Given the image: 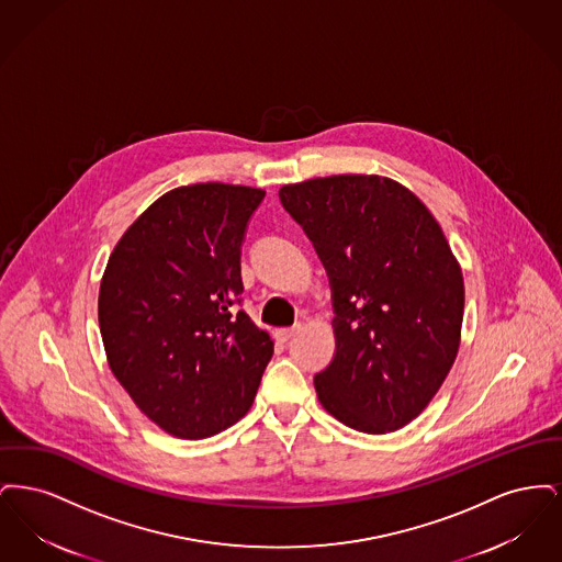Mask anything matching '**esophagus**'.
Returning <instances> with one entry per match:
<instances>
[{
    "label": "esophagus",
    "instance_id": "1",
    "mask_svg": "<svg viewBox=\"0 0 562 562\" xmlns=\"http://www.w3.org/2000/svg\"><path fill=\"white\" fill-rule=\"evenodd\" d=\"M301 330V326L296 324V326H291V328H278L276 330V339L280 341V344H286L289 339H293L294 335Z\"/></svg>",
    "mask_w": 562,
    "mask_h": 562
}]
</instances>
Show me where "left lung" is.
I'll return each mask as SVG.
<instances>
[{
	"label": "left lung",
	"instance_id": "obj_1",
	"mask_svg": "<svg viewBox=\"0 0 562 562\" xmlns=\"http://www.w3.org/2000/svg\"><path fill=\"white\" fill-rule=\"evenodd\" d=\"M328 273L337 351L314 376L344 426L387 434L428 406L453 367L463 276L428 206L379 175H333L280 188Z\"/></svg>",
	"mask_w": 562,
	"mask_h": 562
}]
</instances>
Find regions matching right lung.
<instances>
[{
    "instance_id": "obj_1",
    "label": "right lung",
    "mask_w": 562,
    "mask_h": 562,
    "mask_svg": "<svg viewBox=\"0 0 562 562\" xmlns=\"http://www.w3.org/2000/svg\"><path fill=\"white\" fill-rule=\"evenodd\" d=\"M266 191L195 183L166 191L117 240L99 289L109 369L166 434L209 438L252 406L273 353L234 305L240 246Z\"/></svg>"
}]
</instances>
